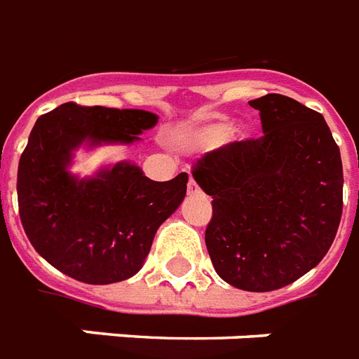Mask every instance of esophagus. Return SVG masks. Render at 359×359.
Listing matches in <instances>:
<instances>
[{
	"instance_id": "obj_1",
	"label": "esophagus",
	"mask_w": 359,
	"mask_h": 359,
	"mask_svg": "<svg viewBox=\"0 0 359 359\" xmlns=\"http://www.w3.org/2000/svg\"><path fill=\"white\" fill-rule=\"evenodd\" d=\"M187 193H189V194H198V193H200V187H198V183L194 182L193 177H189V183H187Z\"/></svg>"
}]
</instances>
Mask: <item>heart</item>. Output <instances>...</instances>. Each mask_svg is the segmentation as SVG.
Instances as JSON below:
<instances>
[{"mask_svg":"<svg viewBox=\"0 0 359 359\" xmlns=\"http://www.w3.org/2000/svg\"><path fill=\"white\" fill-rule=\"evenodd\" d=\"M228 133L229 126L226 124L208 126V128H203V130L198 133V142L203 146H209V148H213V146H219L220 142H224Z\"/></svg>","mask_w":359,"mask_h":359,"instance_id":"heart-1","label":"heart"}]
</instances>
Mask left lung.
<instances>
[{"label": "left lung", "instance_id": "8db88e82", "mask_svg": "<svg viewBox=\"0 0 359 359\" xmlns=\"http://www.w3.org/2000/svg\"><path fill=\"white\" fill-rule=\"evenodd\" d=\"M259 139L229 142L194 163L213 198L205 246L224 282L265 293L320 263L343 213V163L323 114L282 94L252 100Z\"/></svg>", "mask_w": 359, "mask_h": 359}]
</instances>
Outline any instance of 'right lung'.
<instances>
[{
	"instance_id": "1",
	"label": "right lung",
	"mask_w": 359,
	"mask_h": 359,
	"mask_svg": "<svg viewBox=\"0 0 359 359\" xmlns=\"http://www.w3.org/2000/svg\"><path fill=\"white\" fill-rule=\"evenodd\" d=\"M156 124L157 114L142 109L74 102L36 120L18 165L20 220L34 250L57 271L93 285L140 271L157 228L185 198L187 174L154 182L122 161L79 180L68 165L83 142L130 144Z\"/></svg>"
}]
</instances>
